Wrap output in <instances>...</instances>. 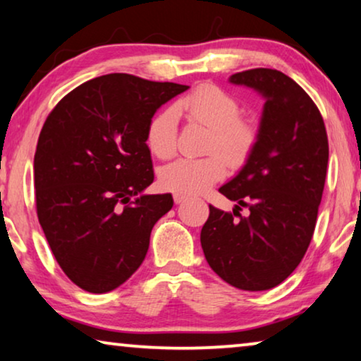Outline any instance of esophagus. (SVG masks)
<instances>
[{
	"label": "esophagus",
	"mask_w": 361,
	"mask_h": 361,
	"mask_svg": "<svg viewBox=\"0 0 361 361\" xmlns=\"http://www.w3.org/2000/svg\"><path fill=\"white\" fill-rule=\"evenodd\" d=\"M185 200H187V197H185V195H179V193H174V202H176L177 204L184 203Z\"/></svg>",
	"instance_id": "obj_1"
}]
</instances>
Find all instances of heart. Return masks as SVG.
<instances>
[{"instance_id": "1", "label": "heart", "mask_w": 361, "mask_h": 361, "mask_svg": "<svg viewBox=\"0 0 361 361\" xmlns=\"http://www.w3.org/2000/svg\"><path fill=\"white\" fill-rule=\"evenodd\" d=\"M177 113L185 114L213 130L209 152H218L231 164L242 163L257 140V129L240 119L237 99L216 85H202L176 103V109L159 111L149 121L147 147L153 157H173L177 147ZM226 176L224 159L213 154L204 159L180 158L158 171L164 190L179 195H198Z\"/></svg>"}]
</instances>
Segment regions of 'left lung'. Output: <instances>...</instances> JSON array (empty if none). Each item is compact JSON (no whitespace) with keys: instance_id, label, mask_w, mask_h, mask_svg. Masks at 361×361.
<instances>
[{"instance_id":"8db88e82","label":"left lung","mask_w":361,"mask_h":361,"mask_svg":"<svg viewBox=\"0 0 361 361\" xmlns=\"http://www.w3.org/2000/svg\"><path fill=\"white\" fill-rule=\"evenodd\" d=\"M229 84L252 88L264 99L257 140L245 164L219 188L237 212L209 204L200 242L208 264L242 290L279 286L302 262L313 237L323 197L329 145L318 108L289 75L250 69Z\"/></svg>"}]
</instances>
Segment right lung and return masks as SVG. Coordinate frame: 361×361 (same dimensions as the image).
<instances>
[{"mask_svg":"<svg viewBox=\"0 0 361 361\" xmlns=\"http://www.w3.org/2000/svg\"><path fill=\"white\" fill-rule=\"evenodd\" d=\"M173 82L108 74L74 88L43 124L33 158L38 221L69 279L92 293L123 286L143 263L171 193L154 179L147 129L188 90Z\"/></svg>","mask_w":361,"mask_h":361,"instance_id":"obj_1","label":"right lung"}]
</instances>
